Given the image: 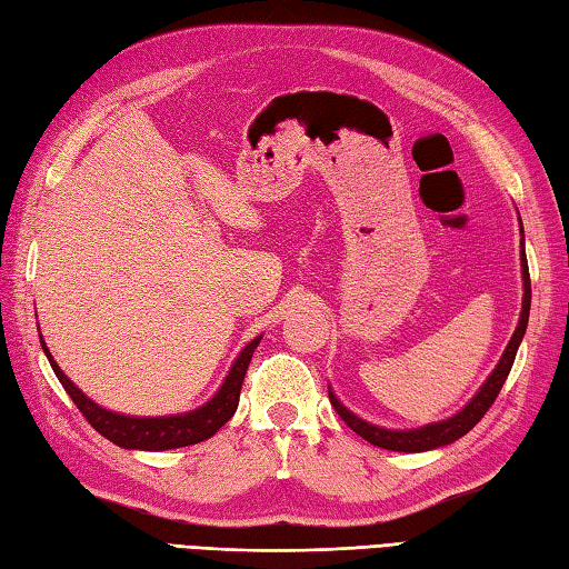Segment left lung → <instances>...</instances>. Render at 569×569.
<instances>
[{
  "label": "left lung",
  "mask_w": 569,
  "mask_h": 569,
  "mask_svg": "<svg viewBox=\"0 0 569 569\" xmlns=\"http://www.w3.org/2000/svg\"><path fill=\"white\" fill-rule=\"evenodd\" d=\"M523 229V227H521ZM521 266H523V310H521V320H518V328L511 337L509 347H506V352L501 357V361L497 365V369L491 371V377L487 379V383L481 386L479 393L471 398V401L459 410L457 416L447 418L442 422H432V426L426 428H418V430H383L371 426V422H365L361 418H357L355 413H349V410L337 401V396L332 391L330 393V403L335 406L337 416H340L349 428H352L357 435H361L367 442L383 447V450H396V452H426V450H435V447H442V445H450L455 440L462 438L471 428L477 426V422L485 418L487 410L491 408V403L497 401V396L501 391V386L509 377V371L513 367V359L518 352V345H521L526 328H528V316H530V273H528V261H526V249L521 251Z\"/></svg>",
  "instance_id": "1"
}]
</instances>
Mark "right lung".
Wrapping results in <instances>:
<instances>
[{
    "mask_svg": "<svg viewBox=\"0 0 569 569\" xmlns=\"http://www.w3.org/2000/svg\"><path fill=\"white\" fill-rule=\"evenodd\" d=\"M259 342L261 337H257V340L241 349V355L237 357L232 369H229V377L224 379L220 391H217V396L210 403L192 410V413L168 416V418H129V416H119V413H112V410L100 408L98 403H92L63 371H60L56 359L51 357V352H48L46 342H41V347L48 361H51L58 381L63 383V389L72 398V403L80 408L84 420H88L90 426L102 435V438L124 447V450L159 452V450H173V447L198 445L202 440H208L224 426L229 418L234 416V410L239 406L241 383H244V373L249 369L253 349L259 347Z\"/></svg>",
    "mask_w": 569,
    "mask_h": 569,
    "instance_id": "add662e5",
    "label": "right lung"
}]
</instances>
